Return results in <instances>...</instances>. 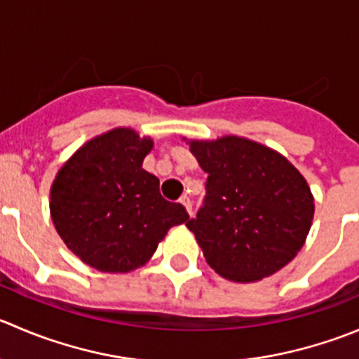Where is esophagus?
<instances>
[{
  "mask_svg": "<svg viewBox=\"0 0 359 359\" xmlns=\"http://www.w3.org/2000/svg\"><path fill=\"white\" fill-rule=\"evenodd\" d=\"M180 205H184V208L187 210V214L191 215V210H193V207H191V200L187 196H180Z\"/></svg>",
  "mask_w": 359,
  "mask_h": 359,
  "instance_id": "obj_1",
  "label": "esophagus"
}]
</instances>
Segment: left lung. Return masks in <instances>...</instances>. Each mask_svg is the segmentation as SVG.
<instances>
[{
    "instance_id": "obj_1",
    "label": "left lung",
    "mask_w": 359,
    "mask_h": 359,
    "mask_svg": "<svg viewBox=\"0 0 359 359\" xmlns=\"http://www.w3.org/2000/svg\"><path fill=\"white\" fill-rule=\"evenodd\" d=\"M207 173L203 207L186 222L207 263L235 283H254L286 266L304 247L314 198L284 156L240 137L191 140Z\"/></svg>"
}]
</instances>
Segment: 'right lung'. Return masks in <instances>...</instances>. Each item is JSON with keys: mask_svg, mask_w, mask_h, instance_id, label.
Here are the masks:
<instances>
[{"mask_svg": "<svg viewBox=\"0 0 359 359\" xmlns=\"http://www.w3.org/2000/svg\"><path fill=\"white\" fill-rule=\"evenodd\" d=\"M151 138L116 128L79 149L55 175L50 215L62 242L100 272L145 264L186 208L165 200L159 179L142 168Z\"/></svg>", "mask_w": 359, "mask_h": 359, "instance_id": "right-lung-1", "label": "right lung"}]
</instances>
